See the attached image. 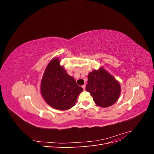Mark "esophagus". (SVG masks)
I'll return each mask as SVG.
<instances>
[{
    "instance_id": "esophagus-1",
    "label": "esophagus",
    "mask_w": 154,
    "mask_h": 154,
    "mask_svg": "<svg viewBox=\"0 0 154 154\" xmlns=\"http://www.w3.org/2000/svg\"><path fill=\"white\" fill-rule=\"evenodd\" d=\"M85 87H86V85H83V86H82V87H83V89H85Z\"/></svg>"
}]
</instances>
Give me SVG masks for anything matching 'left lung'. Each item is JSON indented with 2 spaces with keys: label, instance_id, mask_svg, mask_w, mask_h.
I'll use <instances>...</instances> for the list:
<instances>
[{
  "label": "left lung",
  "instance_id": "8db88e82",
  "mask_svg": "<svg viewBox=\"0 0 154 154\" xmlns=\"http://www.w3.org/2000/svg\"><path fill=\"white\" fill-rule=\"evenodd\" d=\"M87 83L85 89L97 106L105 108L118 100L121 92L119 83L103 68L88 74Z\"/></svg>",
  "mask_w": 154,
  "mask_h": 154
}]
</instances>
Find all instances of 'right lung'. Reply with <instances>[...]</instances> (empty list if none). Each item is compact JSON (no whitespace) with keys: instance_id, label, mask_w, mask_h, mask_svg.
<instances>
[{"instance_id":"add662e5","label":"right lung","mask_w":154,"mask_h":154,"mask_svg":"<svg viewBox=\"0 0 154 154\" xmlns=\"http://www.w3.org/2000/svg\"><path fill=\"white\" fill-rule=\"evenodd\" d=\"M40 90L45 101L54 109L67 110L75 104L83 88L77 85L57 58L49 63L41 82Z\"/></svg>"}]
</instances>
